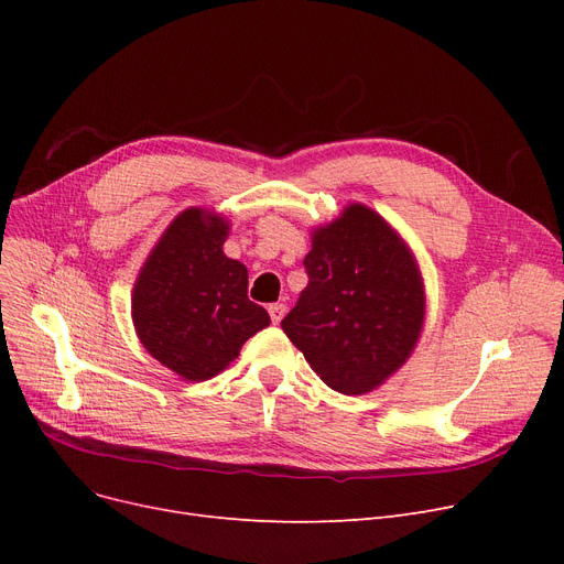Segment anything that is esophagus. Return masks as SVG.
<instances>
[{
	"label": "esophagus",
	"mask_w": 564,
	"mask_h": 564,
	"mask_svg": "<svg viewBox=\"0 0 564 564\" xmlns=\"http://www.w3.org/2000/svg\"><path fill=\"white\" fill-rule=\"evenodd\" d=\"M267 311H270V317H272V322L274 324H279L281 319H283V315H285V304H270V308H267Z\"/></svg>",
	"instance_id": "esophagus-1"
}]
</instances>
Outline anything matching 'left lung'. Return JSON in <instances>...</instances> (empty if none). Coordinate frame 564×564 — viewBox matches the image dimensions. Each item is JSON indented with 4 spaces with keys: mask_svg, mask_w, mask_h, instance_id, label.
<instances>
[{
    "mask_svg": "<svg viewBox=\"0 0 564 564\" xmlns=\"http://www.w3.org/2000/svg\"><path fill=\"white\" fill-rule=\"evenodd\" d=\"M308 285L281 327L329 389L361 395L416 345L425 297L419 267L395 230L354 203L317 228L304 258Z\"/></svg>",
    "mask_w": 564,
    "mask_h": 564,
    "instance_id": "left-lung-1",
    "label": "left lung"
}]
</instances>
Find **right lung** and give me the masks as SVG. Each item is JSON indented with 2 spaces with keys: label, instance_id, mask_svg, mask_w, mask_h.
Here are the masks:
<instances>
[{
  "label": "right lung",
  "instance_id": "add662e5",
  "mask_svg": "<svg viewBox=\"0 0 564 564\" xmlns=\"http://www.w3.org/2000/svg\"><path fill=\"white\" fill-rule=\"evenodd\" d=\"M226 235L221 217L189 207L148 256L132 294L143 347L192 381L221 372L270 324L267 311L247 297V267L221 251Z\"/></svg>",
  "mask_w": 564,
  "mask_h": 564
}]
</instances>
